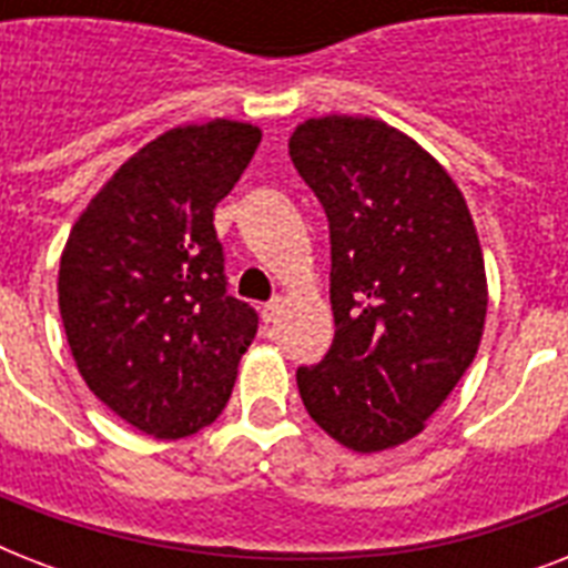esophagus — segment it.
Instances as JSON below:
<instances>
[{"label":"esophagus","mask_w":568,"mask_h":568,"mask_svg":"<svg viewBox=\"0 0 568 568\" xmlns=\"http://www.w3.org/2000/svg\"><path fill=\"white\" fill-rule=\"evenodd\" d=\"M280 310H283V301H280V297L267 301L265 306H262V318H265V324H274V321L280 318Z\"/></svg>","instance_id":"1"}]
</instances>
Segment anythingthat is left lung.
Wrapping results in <instances>:
<instances>
[{"label":"left lung","instance_id":"left-lung-1","mask_svg":"<svg viewBox=\"0 0 568 568\" xmlns=\"http://www.w3.org/2000/svg\"><path fill=\"white\" fill-rule=\"evenodd\" d=\"M288 155L327 214L336 318L327 356L297 368L303 406L347 448H392L424 430L484 336L475 223L442 164L379 120H306Z\"/></svg>","mask_w":568,"mask_h":568}]
</instances>
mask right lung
<instances>
[{
    "mask_svg": "<svg viewBox=\"0 0 568 568\" xmlns=\"http://www.w3.org/2000/svg\"><path fill=\"white\" fill-rule=\"evenodd\" d=\"M262 132L212 120L155 138L75 221L58 306L84 383L138 430L182 439L230 400L258 315L226 292L214 209Z\"/></svg>",
    "mask_w": 568,
    "mask_h": 568,
    "instance_id": "add662e5",
    "label": "right lung"
}]
</instances>
